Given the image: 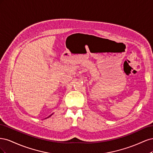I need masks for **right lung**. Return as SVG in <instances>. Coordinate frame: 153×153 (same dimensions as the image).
Masks as SVG:
<instances>
[{
    "mask_svg": "<svg viewBox=\"0 0 153 153\" xmlns=\"http://www.w3.org/2000/svg\"><path fill=\"white\" fill-rule=\"evenodd\" d=\"M49 117H50V116H49Z\"/></svg>",
    "mask_w": 153,
    "mask_h": 153,
    "instance_id": "right-lung-1",
    "label": "right lung"
}]
</instances>
